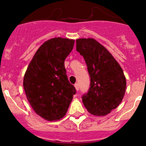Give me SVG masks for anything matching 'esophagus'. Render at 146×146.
<instances>
[{
    "label": "esophagus",
    "instance_id": "obj_1",
    "mask_svg": "<svg viewBox=\"0 0 146 146\" xmlns=\"http://www.w3.org/2000/svg\"><path fill=\"white\" fill-rule=\"evenodd\" d=\"M74 88H75L76 91H79V88H80L79 84H78V83H76V84L74 85Z\"/></svg>",
    "mask_w": 146,
    "mask_h": 146
}]
</instances>
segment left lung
I'll use <instances>...</instances> for the list:
<instances>
[{
  "label": "left lung",
  "mask_w": 146,
  "mask_h": 146,
  "mask_svg": "<svg viewBox=\"0 0 146 146\" xmlns=\"http://www.w3.org/2000/svg\"><path fill=\"white\" fill-rule=\"evenodd\" d=\"M76 44L77 51L84 58L91 77V87L82 96V102L91 114L104 116L123 100L126 87L123 69L96 39L77 38Z\"/></svg>",
  "instance_id": "1"
}]
</instances>
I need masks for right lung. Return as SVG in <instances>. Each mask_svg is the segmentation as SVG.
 <instances>
[{
  "mask_svg": "<svg viewBox=\"0 0 146 146\" xmlns=\"http://www.w3.org/2000/svg\"><path fill=\"white\" fill-rule=\"evenodd\" d=\"M74 44V39L61 37L44 42L24 75L23 88L28 102L35 113L47 121H58L64 117L76 93L64 66Z\"/></svg>",
  "mask_w": 146,
  "mask_h": 146,
  "instance_id": "obj_1",
  "label": "right lung"
}]
</instances>
